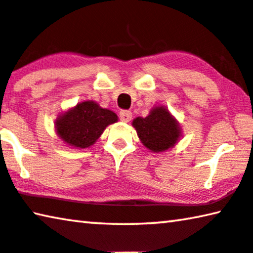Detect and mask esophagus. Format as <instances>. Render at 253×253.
Returning a JSON list of instances; mask_svg holds the SVG:
<instances>
[{
    "instance_id": "34e87169",
    "label": "esophagus",
    "mask_w": 253,
    "mask_h": 253,
    "mask_svg": "<svg viewBox=\"0 0 253 253\" xmlns=\"http://www.w3.org/2000/svg\"><path fill=\"white\" fill-rule=\"evenodd\" d=\"M131 118H132V113L130 111H121V112H120V120H121L122 122H124V123L130 122Z\"/></svg>"
}]
</instances>
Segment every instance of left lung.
<instances>
[{"label": "left lung", "mask_w": 253, "mask_h": 253, "mask_svg": "<svg viewBox=\"0 0 253 253\" xmlns=\"http://www.w3.org/2000/svg\"><path fill=\"white\" fill-rule=\"evenodd\" d=\"M140 141L153 153H163L182 138L180 123L165 106H154L146 118L138 116L132 121Z\"/></svg>", "instance_id": "left-lung-1"}]
</instances>
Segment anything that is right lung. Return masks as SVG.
I'll return each instance as SVG.
<instances>
[{"instance_id":"right-lung-1","label":"right lung","mask_w":253,"mask_h":253,"mask_svg":"<svg viewBox=\"0 0 253 253\" xmlns=\"http://www.w3.org/2000/svg\"><path fill=\"white\" fill-rule=\"evenodd\" d=\"M113 111L99 106L94 100H84L69 108L56 119L57 137L76 149H84L94 145L104 130L118 122Z\"/></svg>"}]
</instances>
